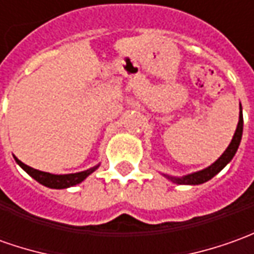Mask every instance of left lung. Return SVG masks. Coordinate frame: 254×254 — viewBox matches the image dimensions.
I'll list each match as a JSON object with an SVG mask.
<instances>
[{
  "mask_svg": "<svg viewBox=\"0 0 254 254\" xmlns=\"http://www.w3.org/2000/svg\"><path fill=\"white\" fill-rule=\"evenodd\" d=\"M242 132H243V115H242V107H241V114H239V122H238V127H236L235 134L232 137V141L229 143L228 149L224 151L222 154L213 165H210L208 168L203 171H199V172H194V174H190L188 177L184 178H170L171 181H174L175 184H179V185H199V184H204L208 179H211L213 177H215L220 171L227 165V164L232 160V157L235 156L236 150L239 147V143H241V139H242Z\"/></svg>",
  "mask_w": 254,
  "mask_h": 254,
  "instance_id": "8db88e82",
  "label": "left lung"
}]
</instances>
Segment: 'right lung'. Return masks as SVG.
I'll use <instances>...</instances> for the list:
<instances>
[{
    "instance_id": "obj_1",
    "label": "right lung",
    "mask_w": 254,
    "mask_h": 254,
    "mask_svg": "<svg viewBox=\"0 0 254 254\" xmlns=\"http://www.w3.org/2000/svg\"><path fill=\"white\" fill-rule=\"evenodd\" d=\"M15 161L23 168V170L34 178L39 184L47 186V188H53V189H65L69 186H75L84 181L86 178L90 175L93 171L97 170V167L90 168V170L83 171V172H77V174H68V175H54V174H48V172H43V171L34 170L32 167L26 165L22 161H19L18 158H15Z\"/></svg>"
}]
</instances>
